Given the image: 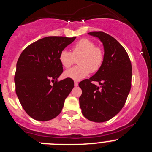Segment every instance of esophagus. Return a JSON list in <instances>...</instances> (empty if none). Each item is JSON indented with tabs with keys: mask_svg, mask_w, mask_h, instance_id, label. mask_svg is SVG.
Masks as SVG:
<instances>
[{
	"mask_svg": "<svg viewBox=\"0 0 152 152\" xmlns=\"http://www.w3.org/2000/svg\"><path fill=\"white\" fill-rule=\"evenodd\" d=\"M78 82L77 81H74V86H78Z\"/></svg>",
	"mask_w": 152,
	"mask_h": 152,
	"instance_id": "1",
	"label": "esophagus"
}]
</instances>
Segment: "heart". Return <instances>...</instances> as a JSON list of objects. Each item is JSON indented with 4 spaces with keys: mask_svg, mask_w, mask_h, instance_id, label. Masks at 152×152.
<instances>
[{
    "mask_svg": "<svg viewBox=\"0 0 152 152\" xmlns=\"http://www.w3.org/2000/svg\"><path fill=\"white\" fill-rule=\"evenodd\" d=\"M78 60L79 65L66 71V78L78 81L86 77L89 73H96L102 68L104 61V52L101 47L88 38H82L73 46L72 51L63 50L59 61L64 68H70Z\"/></svg>",
    "mask_w": 152,
    "mask_h": 152,
    "instance_id": "obj_1",
    "label": "heart"
}]
</instances>
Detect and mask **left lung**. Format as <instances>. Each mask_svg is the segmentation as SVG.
Masks as SVG:
<instances>
[{"label": "left lung", "instance_id": "8db88e82", "mask_svg": "<svg viewBox=\"0 0 152 152\" xmlns=\"http://www.w3.org/2000/svg\"><path fill=\"white\" fill-rule=\"evenodd\" d=\"M88 34L103 43L104 61L92 77L78 83L82 90L80 107L87 119L104 122L116 116L126 103L132 86V64L126 50L114 37L102 31Z\"/></svg>", "mask_w": 152, "mask_h": 152}]
</instances>
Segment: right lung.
<instances>
[{
    "mask_svg": "<svg viewBox=\"0 0 152 152\" xmlns=\"http://www.w3.org/2000/svg\"><path fill=\"white\" fill-rule=\"evenodd\" d=\"M75 38L45 37L26 47L19 56L15 92L22 107L34 119L45 121L56 117L74 88L73 79L58 78L64 71L59 54Z\"/></svg>",
    "mask_w": 152,
    "mask_h": 152,
    "instance_id": "right-lung-1",
    "label": "right lung"
}]
</instances>
